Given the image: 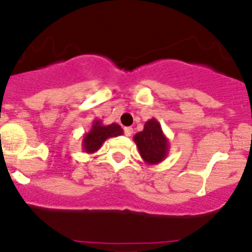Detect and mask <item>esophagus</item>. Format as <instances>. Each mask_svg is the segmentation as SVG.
<instances>
[{"label": "esophagus", "instance_id": "obj_1", "mask_svg": "<svg viewBox=\"0 0 252 252\" xmlns=\"http://www.w3.org/2000/svg\"><path fill=\"white\" fill-rule=\"evenodd\" d=\"M124 131H125V135H126V136H131L133 133V128L132 127H125Z\"/></svg>", "mask_w": 252, "mask_h": 252}]
</instances>
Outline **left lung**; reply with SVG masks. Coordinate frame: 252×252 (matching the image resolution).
Listing matches in <instances>:
<instances>
[{
	"mask_svg": "<svg viewBox=\"0 0 252 252\" xmlns=\"http://www.w3.org/2000/svg\"><path fill=\"white\" fill-rule=\"evenodd\" d=\"M133 141L146 164H158L168 156L169 140L156 119L148 120L143 130L133 136Z\"/></svg>",
	"mask_w": 252,
	"mask_h": 252,
	"instance_id": "8db88e82",
	"label": "left lung"
}]
</instances>
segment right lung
Returning a JSON list of instances; mask_svg holds the SVG:
<instances>
[{
    "mask_svg": "<svg viewBox=\"0 0 252 252\" xmlns=\"http://www.w3.org/2000/svg\"><path fill=\"white\" fill-rule=\"evenodd\" d=\"M124 133L121 126L117 124L104 125L101 120H94L92 128L88 133L83 136L81 147L86 153H95L101 148L102 143L110 137H117Z\"/></svg>",
    "mask_w": 252,
    "mask_h": 252,
    "instance_id": "obj_1",
    "label": "right lung"
}]
</instances>
